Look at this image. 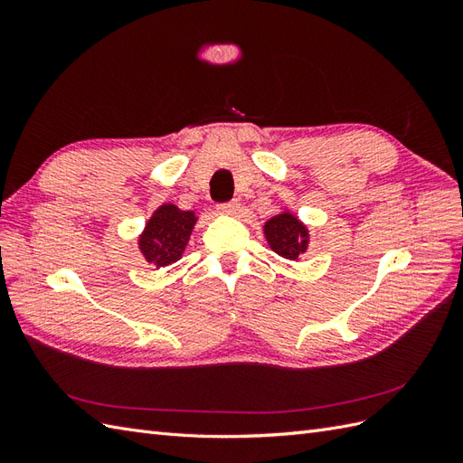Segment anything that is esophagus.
I'll list each match as a JSON object with an SVG mask.
<instances>
[{
    "mask_svg": "<svg viewBox=\"0 0 463 463\" xmlns=\"http://www.w3.org/2000/svg\"><path fill=\"white\" fill-rule=\"evenodd\" d=\"M218 213L223 216H235L240 213V203L237 201H230V203H222L218 204Z\"/></svg>",
    "mask_w": 463,
    "mask_h": 463,
    "instance_id": "obj_1",
    "label": "esophagus"
}]
</instances>
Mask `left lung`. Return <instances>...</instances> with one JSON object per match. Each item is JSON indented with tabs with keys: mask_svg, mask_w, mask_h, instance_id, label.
I'll return each instance as SVG.
<instances>
[{
	"mask_svg": "<svg viewBox=\"0 0 463 463\" xmlns=\"http://www.w3.org/2000/svg\"><path fill=\"white\" fill-rule=\"evenodd\" d=\"M264 237L274 253L288 260H299L309 249V228L289 210H284L264 223Z\"/></svg>",
	"mask_w": 463,
	"mask_h": 463,
	"instance_id": "left-lung-1",
	"label": "left lung"
}]
</instances>
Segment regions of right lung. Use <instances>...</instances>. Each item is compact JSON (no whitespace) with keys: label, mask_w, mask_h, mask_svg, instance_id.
<instances>
[{"label":"right lung","mask_w":463,"mask_h":463,"mask_svg":"<svg viewBox=\"0 0 463 463\" xmlns=\"http://www.w3.org/2000/svg\"><path fill=\"white\" fill-rule=\"evenodd\" d=\"M197 220L193 210H181L174 203L158 206L138 235V250L145 260L156 269L177 262L185 253Z\"/></svg>","instance_id":"add662e5"}]
</instances>
